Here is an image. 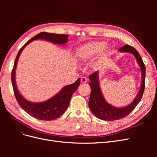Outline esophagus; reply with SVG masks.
<instances>
[{
  "instance_id": "1",
  "label": "esophagus",
  "mask_w": 157,
  "mask_h": 157,
  "mask_svg": "<svg viewBox=\"0 0 157 157\" xmlns=\"http://www.w3.org/2000/svg\"><path fill=\"white\" fill-rule=\"evenodd\" d=\"M87 78H86V77H81V78H80V81H81V82L82 83H86V82H87Z\"/></svg>"
}]
</instances>
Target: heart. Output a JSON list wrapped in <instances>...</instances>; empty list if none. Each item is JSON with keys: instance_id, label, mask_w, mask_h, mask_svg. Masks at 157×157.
Segmentation results:
<instances>
[{"instance_id": "b5f03b06", "label": "heart", "mask_w": 157, "mask_h": 157, "mask_svg": "<svg viewBox=\"0 0 157 157\" xmlns=\"http://www.w3.org/2000/svg\"><path fill=\"white\" fill-rule=\"evenodd\" d=\"M105 42H91L84 44L78 51V56L82 60H88L100 53L105 48ZM109 51H107L108 52Z\"/></svg>"}]
</instances>
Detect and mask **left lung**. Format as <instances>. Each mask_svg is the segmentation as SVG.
Wrapping results in <instances>:
<instances>
[{"instance_id": "1", "label": "left lung", "mask_w": 157, "mask_h": 157, "mask_svg": "<svg viewBox=\"0 0 157 157\" xmlns=\"http://www.w3.org/2000/svg\"><path fill=\"white\" fill-rule=\"evenodd\" d=\"M119 51L121 52H130L135 56L141 71V87L134 101L126 107L118 108L108 103L103 98L99 82V71H96L90 75L89 79L90 80V86L91 88V94L88 103L89 107L95 116L103 121H116L129 115L140 101L145 90V66L139 52L134 47L128 44L122 46L119 49Z\"/></svg>"}]
</instances>
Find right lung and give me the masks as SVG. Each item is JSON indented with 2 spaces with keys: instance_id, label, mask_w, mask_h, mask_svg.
<instances>
[{
  "instance_id": "right-lung-1",
  "label": "right lung",
  "mask_w": 157,
  "mask_h": 157,
  "mask_svg": "<svg viewBox=\"0 0 157 157\" xmlns=\"http://www.w3.org/2000/svg\"><path fill=\"white\" fill-rule=\"evenodd\" d=\"M67 35H59L54 33L41 32L27 41L18 52L14 61L13 67L12 71V83L13 92L19 105L26 113L31 117L42 121H52L58 118L62 115L67 110L69 105L71 98L73 94L77 90L80 85V78H78L75 83L65 86L60 91L46 101L40 103H33L23 98L19 92L16 83V69L19 59L22 50L25 47L34 40L42 39L50 41L56 44H63L68 41Z\"/></svg>"
}]
</instances>
